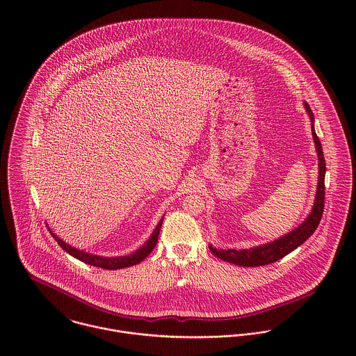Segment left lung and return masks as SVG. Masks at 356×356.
Segmentation results:
<instances>
[{"instance_id": "left-lung-1", "label": "left lung", "mask_w": 356, "mask_h": 356, "mask_svg": "<svg viewBox=\"0 0 356 356\" xmlns=\"http://www.w3.org/2000/svg\"><path fill=\"white\" fill-rule=\"evenodd\" d=\"M305 111L309 116L311 120V133H312V138H314V144H315V151L318 154V185H316V195H315V200L311 212L308 213V216L305 220L292 232L284 234L282 237L257 245L250 250H216L215 247H212L211 244L209 251L215 254L216 257L237 264V266H243V267H256V266H264V264H270L274 263L280 259H282L284 256L291 254L292 251H295L298 247H300L305 240L316 230L322 213H323V204H325V174H326V163H325V157L322 152V145L319 138L316 137L315 129H314V113L309 108V105L305 102Z\"/></svg>"}]
</instances>
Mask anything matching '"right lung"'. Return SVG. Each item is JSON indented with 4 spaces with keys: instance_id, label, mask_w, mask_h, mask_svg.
<instances>
[{
    "instance_id": "add662e5",
    "label": "right lung",
    "mask_w": 356,
    "mask_h": 356,
    "mask_svg": "<svg viewBox=\"0 0 356 356\" xmlns=\"http://www.w3.org/2000/svg\"><path fill=\"white\" fill-rule=\"evenodd\" d=\"M164 218V216H163ZM163 218L160 219V222L157 223V226L154 227L151 237L147 240V243L138 248L136 252L133 254H126V256H113V257H106V256H100V254H89V252H83L81 250H76L74 248L72 245L64 243L60 237H57L51 229V237L57 241V244L67 252V254L74 256L75 259L86 263V264H90V266H95V267H102L105 270H119V268H124V267H130V266H134V264H138L140 261H143L148 254H151L157 243V238H159V233H160V229H161V223H163Z\"/></svg>"
}]
</instances>
